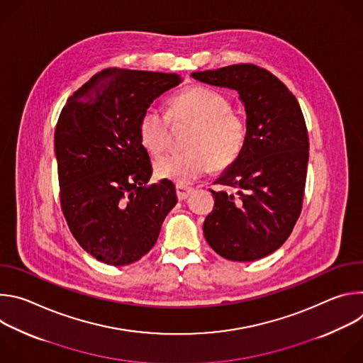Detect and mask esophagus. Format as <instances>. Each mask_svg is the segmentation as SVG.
Listing matches in <instances>:
<instances>
[{"label":"esophagus","mask_w":363,"mask_h":363,"mask_svg":"<svg viewBox=\"0 0 363 363\" xmlns=\"http://www.w3.org/2000/svg\"><path fill=\"white\" fill-rule=\"evenodd\" d=\"M194 191V188L191 186H185V185H177V196L179 201L182 199H186L188 195Z\"/></svg>","instance_id":"obj_1"}]
</instances>
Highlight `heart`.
I'll list each match as a JSON object with an SVG mask.
<instances>
[{
  "mask_svg": "<svg viewBox=\"0 0 363 363\" xmlns=\"http://www.w3.org/2000/svg\"><path fill=\"white\" fill-rule=\"evenodd\" d=\"M227 96L203 86H192L168 101V118L147 108L139 118L138 135L145 150L158 157L169 142L172 125L191 123L184 152L165 155L155 162L160 179L186 185L208 172L231 167L247 140V123L235 112Z\"/></svg>",
  "mask_w": 363,
  "mask_h": 363,
  "instance_id": "obj_1",
  "label": "heart"
}]
</instances>
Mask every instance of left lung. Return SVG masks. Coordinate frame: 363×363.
Segmentation results:
<instances>
[{"mask_svg":"<svg viewBox=\"0 0 363 363\" xmlns=\"http://www.w3.org/2000/svg\"><path fill=\"white\" fill-rule=\"evenodd\" d=\"M237 90L247 115V140L237 161L216 181L235 194L213 191L203 221L211 248L231 262H254L283 245L301 213L308 136L297 99L269 70L233 65L191 74Z\"/></svg>","mask_w":363,"mask_h":363,"instance_id":"1","label":"left lung"}]
</instances>
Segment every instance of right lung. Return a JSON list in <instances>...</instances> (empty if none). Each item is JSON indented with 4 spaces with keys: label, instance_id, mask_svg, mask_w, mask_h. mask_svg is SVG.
<instances>
[{
    "label": "right lung",
    "instance_id": "add662e5",
    "mask_svg": "<svg viewBox=\"0 0 363 363\" xmlns=\"http://www.w3.org/2000/svg\"><path fill=\"white\" fill-rule=\"evenodd\" d=\"M182 82L177 73L106 69L66 101L55 132L60 202L84 251L111 266L142 258L178 202L175 185H147L152 164L138 122Z\"/></svg>",
    "mask_w": 363,
    "mask_h": 363
}]
</instances>
